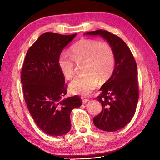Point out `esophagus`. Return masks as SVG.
I'll return each mask as SVG.
<instances>
[{"instance_id": "34e87169", "label": "esophagus", "mask_w": 160, "mask_h": 160, "mask_svg": "<svg viewBox=\"0 0 160 160\" xmlns=\"http://www.w3.org/2000/svg\"><path fill=\"white\" fill-rule=\"evenodd\" d=\"M81 99H82V102L83 103H86V102H87L88 101V99L84 98H82Z\"/></svg>"}]
</instances>
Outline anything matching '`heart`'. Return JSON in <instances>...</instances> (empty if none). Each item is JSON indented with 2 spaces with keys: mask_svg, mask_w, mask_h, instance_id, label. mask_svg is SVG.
<instances>
[{
  "mask_svg": "<svg viewBox=\"0 0 160 160\" xmlns=\"http://www.w3.org/2000/svg\"><path fill=\"white\" fill-rule=\"evenodd\" d=\"M71 56L62 54L58 58L59 69L66 80L76 75V64H83L84 76L70 82L69 91L73 94L87 95L104 83L112 75L115 68L114 52L108 43L95 39H82L70 50Z\"/></svg>",
  "mask_w": 160,
  "mask_h": 160,
  "instance_id": "heart-1",
  "label": "heart"
}]
</instances>
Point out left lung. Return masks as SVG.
Segmentation results:
<instances>
[{
	"label": "left lung",
	"mask_w": 160,
	"mask_h": 160,
	"mask_svg": "<svg viewBox=\"0 0 160 160\" xmlns=\"http://www.w3.org/2000/svg\"><path fill=\"white\" fill-rule=\"evenodd\" d=\"M86 34L102 36L114 52V72L100 88L101 94L96 98L102 110L93 118V122L102 130L117 131L130 122L136 112L139 98L136 62L129 47L119 37L102 29Z\"/></svg>",
	"instance_id": "left-lung-1"
}]
</instances>
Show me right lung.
Listing matches in <instances>:
<instances>
[{
  "label": "right lung",
  "instance_id": "add662e5",
  "mask_svg": "<svg viewBox=\"0 0 160 160\" xmlns=\"http://www.w3.org/2000/svg\"><path fill=\"white\" fill-rule=\"evenodd\" d=\"M46 32L30 47L21 72L25 102L40 129L52 136L71 129L70 114L82 105L78 96L62 99L67 93L58 61L61 52L76 36Z\"/></svg>",
  "mask_w": 160,
  "mask_h": 160
}]
</instances>
